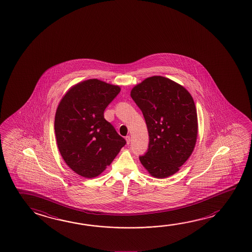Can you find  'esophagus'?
Returning a JSON list of instances; mask_svg holds the SVG:
<instances>
[{
    "label": "esophagus",
    "instance_id": "obj_1",
    "mask_svg": "<svg viewBox=\"0 0 252 252\" xmlns=\"http://www.w3.org/2000/svg\"><path fill=\"white\" fill-rule=\"evenodd\" d=\"M126 143H127V144H129V143L131 142V137L129 136V135H128V136L126 137Z\"/></svg>",
    "mask_w": 252,
    "mask_h": 252
}]
</instances>
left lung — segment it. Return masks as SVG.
I'll use <instances>...</instances> for the list:
<instances>
[{"label":"left lung","instance_id":"left-lung-1","mask_svg":"<svg viewBox=\"0 0 252 252\" xmlns=\"http://www.w3.org/2000/svg\"><path fill=\"white\" fill-rule=\"evenodd\" d=\"M131 97L142 111L149 131L148 152L140 157L150 175L164 179L189 158L198 132L194 99L187 89L163 76L134 86Z\"/></svg>","mask_w":252,"mask_h":252}]
</instances>
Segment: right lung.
I'll return each instance as SVG.
<instances>
[{"label":"right lung","instance_id":"right-lung-1","mask_svg":"<svg viewBox=\"0 0 252 252\" xmlns=\"http://www.w3.org/2000/svg\"><path fill=\"white\" fill-rule=\"evenodd\" d=\"M120 90V86L90 79L71 87L58 104L54 125L58 150L80 176L100 175L126 144L103 116Z\"/></svg>","mask_w":252,"mask_h":252}]
</instances>
